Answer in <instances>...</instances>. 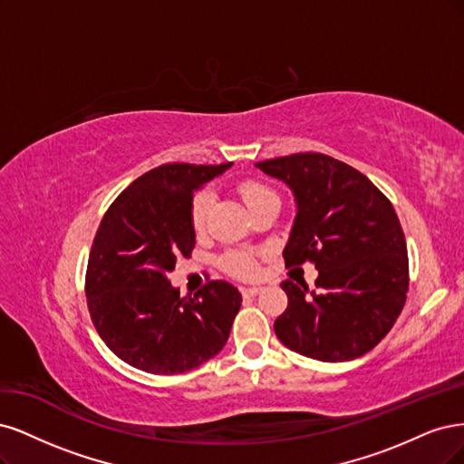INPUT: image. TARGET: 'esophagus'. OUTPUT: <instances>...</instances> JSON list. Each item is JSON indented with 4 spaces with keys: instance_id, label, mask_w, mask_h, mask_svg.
I'll return each mask as SVG.
<instances>
[{
    "instance_id": "esophagus-1",
    "label": "esophagus",
    "mask_w": 464,
    "mask_h": 464,
    "mask_svg": "<svg viewBox=\"0 0 464 464\" xmlns=\"http://www.w3.org/2000/svg\"><path fill=\"white\" fill-rule=\"evenodd\" d=\"M262 291H264L262 287H243V289H241L243 296H256V295H260Z\"/></svg>"
}]
</instances>
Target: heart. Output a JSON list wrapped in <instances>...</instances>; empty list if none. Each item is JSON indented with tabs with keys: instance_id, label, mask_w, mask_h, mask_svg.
<instances>
[{
	"instance_id": "b5f03b06",
	"label": "heart",
	"mask_w": 464,
	"mask_h": 464,
	"mask_svg": "<svg viewBox=\"0 0 464 464\" xmlns=\"http://www.w3.org/2000/svg\"><path fill=\"white\" fill-rule=\"evenodd\" d=\"M238 194H241V198L248 206L250 212L256 210L260 204L277 198L276 192L270 187H266L264 183H258V181H243L238 185ZM212 204H214V197L210 190H200L198 194H194V198L190 202V226L197 233L204 231L208 216H210V210H212ZM221 267L233 277L250 279L258 274V260L252 252L233 250L221 258Z\"/></svg>"
}]
</instances>
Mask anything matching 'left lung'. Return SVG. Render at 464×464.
Listing matches in <instances>:
<instances>
[{
  "label": "left lung",
  "instance_id": "left-lung-1",
  "mask_svg": "<svg viewBox=\"0 0 464 464\" xmlns=\"http://www.w3.org/2000/svg\"><path fill=\"white\" fill-rule=\"evenodd\" d=\"M256 168L296 202L287 266H316V291L281 283L289 304L274 330L287 349L322 362L353 361L390 334L405 306L409 256L393 204L366 175L332 156L291 154Z\"/></svg>",
  "mask_w": 464,
  "mask_h": 464
}]
</instances>
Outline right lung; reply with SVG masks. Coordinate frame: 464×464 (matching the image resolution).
<instances>
[{
  "label": "right lung",
  "mask_w": 464,
  "mask_h": 464,
  "mask_svg": "<svg viewBox=\"0 0 464 464\" xmlns=\"http://www.w3.org/2000/svg\"><path fill=\"white\" fill-rule=\"evenodd\" d=\"M166 163L132 181L102 218L86 267V304L103 343L132 368L181 373L229 339L241 293L208 281L192 298L168 281L194 248L192 190L229 169Z\"/></svg>",
  "instance_id": "add662e5"
}]
</instances>
